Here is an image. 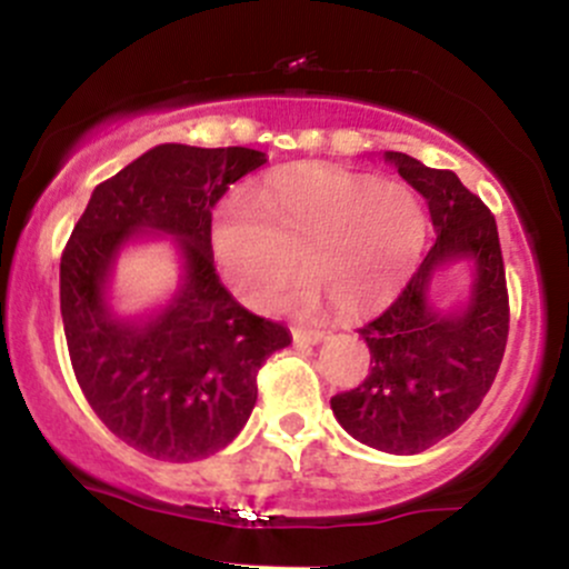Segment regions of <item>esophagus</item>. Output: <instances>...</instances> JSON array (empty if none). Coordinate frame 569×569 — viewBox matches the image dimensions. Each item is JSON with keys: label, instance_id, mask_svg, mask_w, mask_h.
I'll use <instances>...</instances> for the list:
<instances>
[{"label": "esophagus", "instance_id": "1", "mask_svg": "<svg viewBox=\"0 0 569 569\" xmlns=\"http://www.w3.org/2000/svg\"><path fill=\"white\" fill-rule=\"evenodd\" d=\"M293 339H302V342H321V339H326V331L318 329V326H297V329H291Z\"/></svg>", "mask_w": 569, "mask_h": 569}]
</instances>
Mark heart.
<instances>
[{"label": "heart", "instance_id": "obj_1", "mask_svg": "<svg viewBox=\"0 0 569 569\" xmlns=\"http://www.w3.org/2000/svg\"><path fill=\"white\" fill-rule=\"evenodd\" d=\"M426 234L420 200L407 187L342 168L302 166L272 176L251 198L213 217V251L227 283L267 307L302 272V302L321 293L358 316L382 305L407 276Z\"/></svg>", "mask_w": 569, "mask_h": 569}]
</instances>
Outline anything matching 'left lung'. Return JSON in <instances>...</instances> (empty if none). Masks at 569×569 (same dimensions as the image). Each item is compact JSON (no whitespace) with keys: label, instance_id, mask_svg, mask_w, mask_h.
Masks as SVG:
<instances>
[{"label":"left lung","instance_id":"8db88e82","mask_svg":"<svg viewBox=\"0 0 569 569\" xmlns=\"http://www.w3.org/2000/svg\"><path fill=\"white\" fill-rule=\"evenodd\" d=\"M428 202L436 243L388 310L363 323L369 375L331 398L352 439L390 455H417L455 433L479 409L498 377L508 342L506 267L492 211L452 171L385 152ZM468 258L477 267L466 311L441 317L427 307L429 276L441 263Z\"/></svg>","mask_w":569,"mask_h":569}]
</instances>
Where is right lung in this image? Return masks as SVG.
Instances as JSON below:
<instances>
[{"mask_svg": "<svg viewBox=\"0 0 569 569\" xmlns=\"http://www.w3.org/2000/svg\"><path fill=\"white\" fill-rule=\"evenodd\" d=\"M264 162L248 147L160 143L93 189L61 253L77 382L103 426L154 460L192 462L227 447L257 403L262 363L291 345L283 323L234 302L213 267V206ZM143 229L177 234L186 278L158 317L120 322L102 289L119 248Z\"/></svg>", "mask_w": 569, "mask_h": 569, "instance_id": "add662e5", "label": "right lung"}]
</instances>
